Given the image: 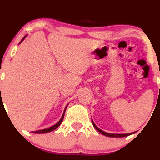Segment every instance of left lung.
I'll use <instances>...</instances> for the list:
<instances>
[{
  "label": "left lung",
  "mask_w": 160,
  "mask_h": 160,
  "mask_svg": "<svg viewBox=\"0 0 160 160\" xmlns=\"http://www.w3.org/2000/svg\"><path fill=\"white\" fill-rule=\"evenodd\" d=\"M92 124H93L94 128H95L96 130H98V131L99 132H101V134H103V136H108V137H115V138H117V137H119V138L126 137V136L132 135V134L135 133V132H129V133H109V132L103 131V130H101V129L98 128V127L95 125V123H94L93 120H92Z\"/></svg>",
  "instance_id": "left-lung-1"
}]
</instances>
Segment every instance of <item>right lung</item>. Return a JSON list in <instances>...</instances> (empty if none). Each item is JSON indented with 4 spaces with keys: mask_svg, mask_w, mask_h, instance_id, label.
Returning <instances> with one entry per match:
<instances>
[{
    "mask_svg": "<svg viewBox=\"0 0 160 160\" xmlns=\"http://www.w3.org/2000/svg\"><path fill=\"white\" fill-rule=\"evenodd\" d=\"M27 36H28V35H26V36H24V38H22V41H21V42H20V43H19V45H20V44L22 43V42L23 41H24V39L25 38L27 37ZM68 104H67L66 107H65V109H64V112H63V114H62V117H61L60 120H59V122L57 123V124H54V125H53V126L51 127V128H48V129H43V130H36V131H32V132H33V133H46V132H51V131H53V130H56V129H57V128H58V127L59 126V125L61 124L62 122V120H63V118H64V115H65V109H66L67 107H68Z\"/></svg>",
    "mask_w": 160,
    "mask_h": 160,
    "instance_id": "add662e5",
    "label": "right lung"
}]
</instances>
